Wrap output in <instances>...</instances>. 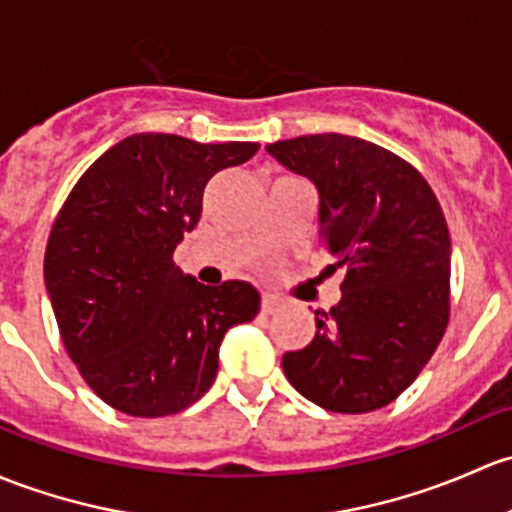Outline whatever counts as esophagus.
I'll return each instance as SVG.
<instances>
[{
	"label": "esophagus",
	"mask_w": 512,
	"mask_h": 512,
	"mask_svg": "<svg viewBox=\"0 0 512 512\" xmlns=\"http://www.w3.org/2000/svg\"><path fill=\"white\" fill-rule=\"evenodd\" d=\"M279 309H282V299L274 297V294H265V297H262V311H265V314H277Z\"/></svg>",
	"instance_id": "esophagus-1"
}]
</instances>
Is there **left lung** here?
Returning <instances> with one entry per match:
<instances>
[{"label":"left lung","instance_id":"obj_1","mask_svg":"<svg viewBox=\"0 0 512 512\" xmlns=\"http://www.w3.org/2000/svg\"><path fill=\"white\" fill-rule=\"evenodd\" d=\"M267 152L319 191V242L343 267L341 301L284 353L297 392L324 410H380L414 383L449 324L451 240L424 176L365 139L306 134Z\"/></svg>","mask_w":512,"mask_h":512}]
</instances>
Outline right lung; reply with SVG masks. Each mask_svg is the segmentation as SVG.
<instances>
[{
  "label": "right lung",
  "mask_w": 512,
  "mask_h": 512,
  "mask_svg": "<svg viewBox=\"0 0 512 512\" xmlns=\"http://www.w3.org/2000/svg\"><path fill=\"white\" fill-rule=\"evenodd\" d=\"M257 142L132 134L63 203L43 279L63 346L90 390L132 417L176 414L211 390L225 331L260 311L252 284L206 287L174 265L201 218L203 188Z\"/></svg>",
  "instance_id": "1"
}]
</instances>
